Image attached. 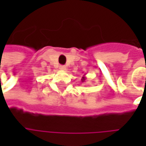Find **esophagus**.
I'll return each instance as SVG.
<instances>
[{
	"instance_id": "34e87169",
	"label": "esophagus",
	"mask_w": 146,
	"mask_h": 146,
	"mask_svg": "<svg viewBox=\"0 0 146 146\" xmlns=\"http://www.w3.org/2000/svg\"><path fill=\"white\" fill-rule=\"evenodd\" d=\"M59 69L62 70H66V67L65 66H59Z\"/></svg>"
}]
</instances>
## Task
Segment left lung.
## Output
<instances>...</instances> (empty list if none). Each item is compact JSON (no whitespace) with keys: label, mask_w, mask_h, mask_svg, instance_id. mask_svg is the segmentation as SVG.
<instances>
[{"label":"left lung","mask_w":146,"mask_h":146,"mask_svg":"<svg viewBox=\"0 0 146 146\" xmlns=\"http://www.w3.org/2000/svg\"><path fill=\"white\" fill-rule=\"evenodd\" d=\"M85 80H86V77H85V75H84V76H83V77H82V79H81L82 82L85 81Z\"/></svg>","instance_id":"obj_1"}]
</instances>
